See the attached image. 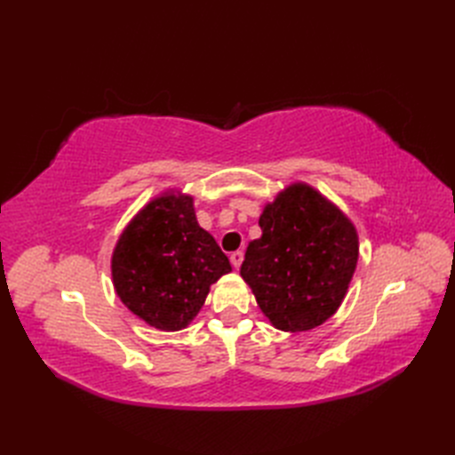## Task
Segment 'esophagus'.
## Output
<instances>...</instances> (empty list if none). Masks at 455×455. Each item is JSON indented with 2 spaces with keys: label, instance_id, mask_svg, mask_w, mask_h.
Instances as JSON below:
<instances>
[{
  "label": "esophagus",
  "instance_id": "1",
  "mask_svg": "<svg viewBox=\"0 0 455 455\" xmlns=\"http://www.w3.org/2000/svg\"><path fill=\"white\" fill-rule=\"evenodd\" d=\"M229 261H231V266H233V267L239 269V267H241V264H243V252H241V251H237V252H231Z\"/></svg>",
  "mask_w": 455,
  "mask_h": 455
}]
</instances>
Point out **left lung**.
<instances>
[{
    "label": "left lung",
    "mask_w": 455,
    "mask_h": 455,
    "mask_svg": "<svg viewBox=\"0 0 455 455\" xmlns=\"http://www.w3.org/2000/svg\"><path fill=\"white\" fill-rule=\"evenodd\" d=\"M259 228L241 277L261 313L283 332L321 326L341 306L359 261L355 224L321 191L292 182L266 203Z\"/></svg>",
    "instance_id": "1"
}]
</instances>
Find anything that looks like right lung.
<instances>
[{"mask_svg":"<svg viewBox=\"0 0 455 455\" xmlns=\"http://www.w3.org/2000/svg\"><path fill=\"white\" fill-rule=\"evenodd\" d=\"M231 271L196 216L194 197L171 188L132 216L112 252L116 294L146 324L176 332L201 311L211 286Z\"/></svg>","mask_w":455,"mask_h":455,"instance_id":"obj_1","label":"right lung"}]
</instances>
